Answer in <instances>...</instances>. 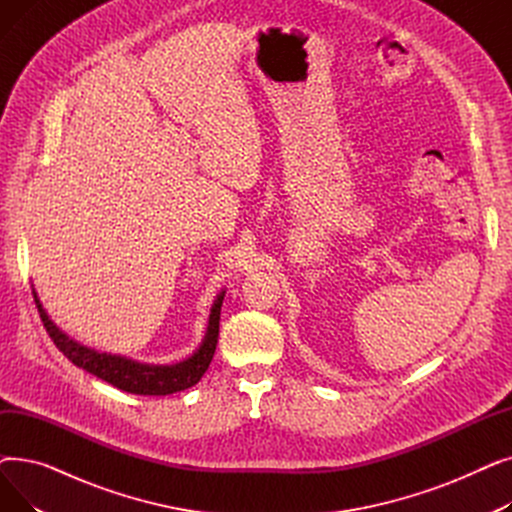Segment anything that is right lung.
<instances>
[{"mask_svg":"<svg viewBox=\"0 0 512 512\" xmlns=\"http://www.w3.org/2000/svg\"><path fill=\"white\" fill-rule=\"evenodd\" d=\"M224 294L226 290H222L218 297H215L209 313L205 338L191 357L174 365H149V363H139L120 355L99 353L95 348L83 346L80 342L72 340L49 319L47 311L43 309L37 292L33 288L35 305L39 309L43 326L49 338L53 340V344L60 348V353H64V357H68V361H72L76 367H83L85 371L97 375L99 380L116 386L118 390H124L130 394H143V396L174 394L195 386L203 378V373L207 371L213 359L215 344H218L220 311H222Z\"/></svg>","mask_w":512,"mask_h":512,"instance_id":"add662e5","label":"right lung"}]
</instances>
